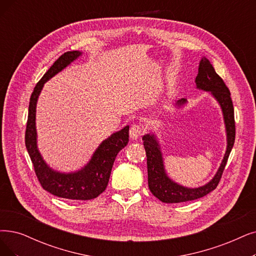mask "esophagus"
<instances>
[{"instance_id":"obj_1","label":"esophagus","mask_w":256,"mask_h":256,"mask_svg":"<svg viewBox=\"0 0 256 256\" xmlns=\"http://www.w3.org/2000/svg\"><path fill=\"white\" fill-rule=\"evenodd\" d=\"M144 132H145V129L140 124H134V125H132L130 128L129 136L132 140H138L142 134H144Z\"/></svg>"}]
</instances>
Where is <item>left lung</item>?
I'll return each instance as SVG.
<instances>
[{
  "label": "left lung",
  "mask_w": 256,
  "mask_h": 256,
  "mask_svg": "<svg viewBox=\"0 0 256 256\" xmlns=\"http://www.w3.org/2000/svg\"><path fill=\"white\" fill-rule=\"evenodd\" d=\"M196 87L198 89L210 91L211 94L216 98L222 107L224 125L227 132V150L224 153V160L214 178L206 184L205 186L198 188L182 187L178 184L171 180L164 168L162 156L158 142L153 134H146L142 136L144 147L147 156V169H148V186L151 193L158 198L160 202L172 204L182 202L193 200H198L207 196L218 185L222 174L229 158L235 140V120H234V108L230 96V91L222 78L216 72L210 60L202 58L198 66V74L196 78ZM187 100L182 98L178 100L176 105L182 106Z\"/></svg>",
  "instance_id": "1"
}]
</instances>
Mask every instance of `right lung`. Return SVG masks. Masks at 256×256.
I'll return each mask as SVG.
<instances>
[{"mask_svg": "<svg viewBox=\"0 0 256 256\" xmlns=\"http://www.w3.org/2000/svg\"><path fill=\"white\" fill-rule=\"evenodd\" d=\"M80 54V51H68L63 54L38 82L29 102L25 145L32 158L36 176L40 186L46 191L58 198L87 200L98 198L105 191L118 153L129 142V126L124 127L105 140L96 150L87 165L74 173H60L47 165L36 147V102L44 84Z\"/></svg>", "mask_w": 256, "mask_h": 256, "instance_id": "obj_1", "label": "right lung"}]
</instances>
